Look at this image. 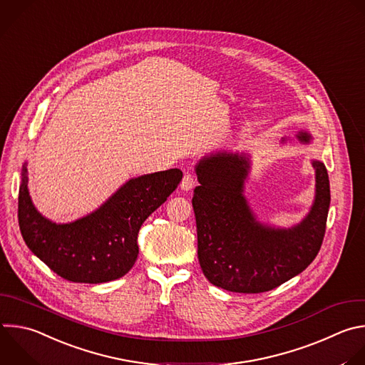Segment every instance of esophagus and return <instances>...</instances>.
<instances>
[{
	"instance_id": "1",
	"label": "esophagus",
	"mask_w": 365,
	"mask_h": 365,
	"mask_svg": "<svg viewBox=\"0 0 365 365\" xmlns=\"http://www.w3.org/2000/svg\"><path fill=\"white\" fill-rule=\"evenodd\" d=\"M195 185H196V178H195L192 173H185V176H183L182 182H180L182 190H186V192H187V190L193 189Z\"/></svg>"
}]
</instances>
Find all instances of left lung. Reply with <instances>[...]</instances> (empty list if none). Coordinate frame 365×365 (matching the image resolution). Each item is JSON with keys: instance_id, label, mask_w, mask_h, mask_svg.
Here are the masks:
<instances>
[{"instance_id": "obj_1", "label": "left lung", "mask_w": 365, "mask_h": 365, "mask_svg": "<svg viewBox=\"0 0 365 365\" xmlns=\"http://www.w3.org/2000/svg\"><path fill=\"white\" fill-rule=\"evenodd\" d=\"M301 142H309L299 132ZM315 202L308 216L291 229L259 223L248 206L244 182L250 162L244 155L217 153L196 166L193 190L197 258L210 284L230 292L261 294L301 274L318 255L331 202L324 163L314 160Z\"/></svg>"}]
</instances>
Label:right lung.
I'll return each instance as SVG.
<instances>
[{
    "label": "right lung",
    "instance_id": "add662e5",
    "mask_svg": "<svg viewBox=\"0 0 365 365\" xmlns=\"http://www.w3.org/2000/svg\"><path fill=\"white\" fill-rule=\"evenodd\" d=\"M182 176L179 169H169L132 179L96 212L76 222L57 225L34 207L24 166L19 192L23 239L37 258L67 281L101 284L118 279L138 259L140 226L165 203Z\"/></svg>",
    "mask_w": 365,
    "mask_h": 365
}]
</instances>
